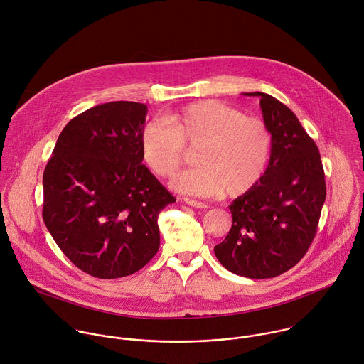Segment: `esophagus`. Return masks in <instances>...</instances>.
Listing matches in <instances>:
<instances>
[{"mask_svg": "<svg viewBox=\"0 0 364 364\" xmlns=\"http://www.w3.org/2000/svg\"><path fill=\"white\" fill-rule=\"evenodd\" d=\"M184 203H187L188 205L194 207V208H200V210H205L207 204L203 201H197V200H191V198H184Z\"/></svg>", "mask_w": 364, "mask_h": 364, "instance_id": "esophagus-1", "label": "esophagus"}]
</instances>
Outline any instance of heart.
<instances>
[{
  "label": "heart",
  "instance_id": "b5f03b06",
  "mask_svg": "<svg viewBox=\"0 0 364 364\" xmlns=\"http://www.w3.org/2000/svg\"><path fill=\"white\" fill-rule=\"evenodd\" d=\"M186 146L198 147V167L174 177L171 187L196 197L248 193L264 176L272 147L267 123L218 100H198L144 126L140 153L160 177H171L183 164Z\"/></svg>",
  "mask_w": 364,
  "mask_h": 364
}]
</instances>
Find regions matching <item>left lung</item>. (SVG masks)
Segmentation results:
<instances>
[{
    "label": "left lung",
    "instance_id": "1",
    "mask_svg": "<svg viewBox=\"0 0 364 364\" xmlns=\"http://www.w3.org/2000/svg\"><path fill=\"white\" fill-rule=\"evenodd\" d=\"M258 96L271 137L261 180L228 207L232 227L214 252L232 274L265 279L294 268L309 250L326 198L325 171L314 139L295 113L274 96Z\"/></svg>",
    "mask_w": 364,
    "mask_h": 364
}]
</instances>
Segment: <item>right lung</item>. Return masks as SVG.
Here are the masks:
<instances>
[{"label":"right lung","instance_id":"1","mask_svg":"<svg viewBox=\"0 0 364 364\" xmlns=\"http://www.w3.org/2000/svg\"><path fill=\"white\" fill-rule=\"evenodd\" d=\"M147 106L109 102L73 117L43 171V223L69 261L102 279L132 275L159 251L160 211L176 201L141 164Z\"/></svg>","mask_w":364,"mask_h":364}]
</instances>
